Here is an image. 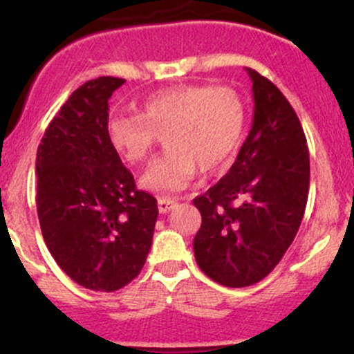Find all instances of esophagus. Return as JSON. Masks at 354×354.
Instances as JSON below:
<instances>
[{
  "mask_svg": "<svg viewBox=\"0 0 354 354\" xmlns=\"http://www.w3.org/2000/svg\"><path fill=\"white\" fill-rule=\"evenodd\" d=\"M176 205H178V203L174 202V200H171V198H159V200H157V207H159L160 214L169 212V210H173Z\"/></svg>",
  "mask_w": 354,
  "mask_h": 354,
  "instance_id": "esophagus-1",
  "label": "esophagus"
}]
</instances>
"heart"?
Returning a JSON list of instances; mask_svg holds the SVG:
<instances>
[{
  "label": "heart",
  "instance_id": "heart-1",
  "mask_svg": "<svg viewBox=\"0 0 354 354\" xmlns=\"http://www.w3.org/2000/svg\"><path fill=\"white\" fill-rule=\"evenodd\" d=\"M246 108L230 87L183 85L157 91L140 114H116L109 121L114 151L130 164L152 156L159 135L167 151L142 174L140 187L159 195L180 192L198 167L214 173L233 160L243 140Z\"/></svg>",
  "mask_w": 354,
  "mask_h": 354
}]
</instances>
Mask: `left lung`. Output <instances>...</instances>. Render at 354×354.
Here are the masks:
<instances>
[{
	"label": "left lung",
	"mask_w": 354,
	"mask_h": 354,
	"mask_svg": "<svg viewBox=\"0 0 354 354\" xmlns=\"http://www.w3.org/2000/svg\"><path fill=\"white\" fill-rule=\"evenodd\" d=\"M253 124L236 160L194 200L202 214L194 250L205 276L245 288L269 276L295 240L310 187L305 131L283 92L259 71Z\"/></svg>",
	"instance_id": "obj_1"
}]
</instances>
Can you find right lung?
Returning <instances> with one entry per match:
<instances>
[{
    "label": "right lung",
    "mask_w": 354,
    "mask_h": 354,
    "mask_svg": "<svg viewBox=\"0 0 354 354\" xmlns=\"http://www.w3.org/2000/svg\"><path fill=\"white\" fill-rule=\"evenodd\" d=\"M123 78L85 82L37 147V216L53 259L92 291H118L140 274L154 236L157 200L138 190L109 140V97Z\"/></svg>",
    "instance_id": "right-lung-1"
}]
</instances>
